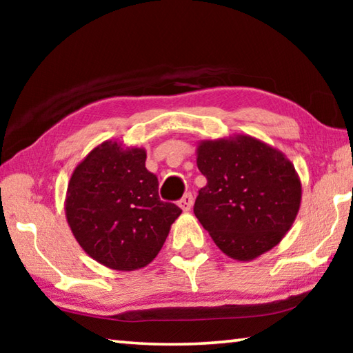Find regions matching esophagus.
Returning a JSON list of instances; mask_svg holds the SVG:
<instances>
[{"instance_id": "esophagus-1", "label": "esophagus", "mask_w": 353, "mask_h": 353, "mask_svg": "<svg viewBox=\"0 0 353 353\" xmlns=\"http://www.w3.org/2000/svg\"><path fill=\"white\" fill-rule=\"evenodd\" d=\"M179 207H181L183 212L191 210V207H193V196H191V193L183 194V198L179 201Z\"/></svg>"}]
</instances>
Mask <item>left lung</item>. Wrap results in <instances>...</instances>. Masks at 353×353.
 Masks as SVG:
<instances>
[{
	"instance_id": "1",
	"label": "left lung",
	"mask_w": 353,
	"mask_h": 353,
	"mask_svg": "<svg viewBox=\"0 0 353 353\" xmlns=\"http://www.w3.org/2000/svg\"><path fill=\"white\" fill-rule=\"evenodd\" d=\"M196 163L207 185L194 214L227 256L250 261L283 240L301 207L302 183L282 151L238 134L199 141Z\"/></svg>"
}]
</instances>
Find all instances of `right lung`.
<instances>
[{
    "instance_id": "1",
    "label": "right lung",
    "mask_w": 353,
    "mask_h": 353,
    "mask_svg": "<svg viewBox=\"0 0 353 353\" xmlns=\"http://www.w3.org/2000/svg\"><path fill=\"white\" fill-rule=\"evenodd\" d=\"M146 149L105 140L71 174L65 216L85 254L115 271L148 266L162 249L181 208L159 198L145 166Z\"/></svg>"
}]
</instances>
